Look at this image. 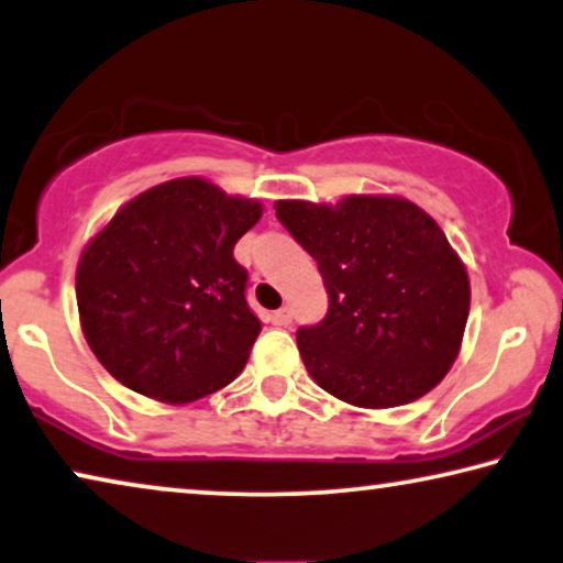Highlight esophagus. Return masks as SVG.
Segmentation results:
<instances>
[{
    "label": "esophagus",
    "instance_id": "esophagus-1",
    "mask_svg": "<svg viewBox=\"0 0 563 563\" xmlns=\"http://www.w3.org/2000/svg\"><path fill=\"white\" fill-rule=\"evenodd\" d=\"M272 322H274L276 327H289V324H291V309H289V307L276 309L274 317H272Z\"/></svg>",
    "mask_w": 563,
    "mask_h": 563
}]
</instances>
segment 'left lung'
Here are the masks:
<instances>
[{"label": "left lung", "mask_w": 563, "mask_h": 563, "mask_svg": "<svg viewBox=\"0 0 563 563\" xmlns=\"http://www.w3.org/2000/svg\"><path fill=\"white\" fill-rule=\"evenodd\" d=\"M274 209L330 294L322 322L297 332L311 379L372 410L430 393L461 352L471 309L468 272L432 216L400 196Z\"/></svg>", "instance_id": "obj_1"}]
</instances>
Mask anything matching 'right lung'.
Segmentation results:
<instances>
[{
    "instance_id": "right-lung-1",
    "label": "right lung",
    "mask_w": 563,
    "mask_h": 563,
    "mask_svg": "<svg viewBox=\"0 0 563 563\" xmlns=\"http://www.w3.org/2000/svg\"><path fill=\"white\" fill-rule=\"evenodd\" d=\"M258 219L256 198L176 178L128 201L85 246L75 276L82 334L118 383L186 405L239 377L262 322L233 246Z\"/></svg>"
}]
</instances>
